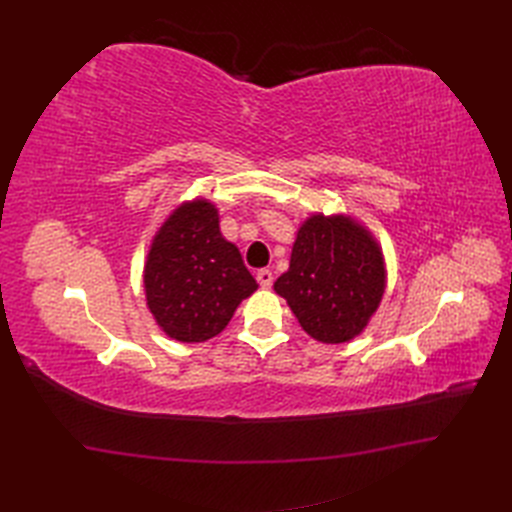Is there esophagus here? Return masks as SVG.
<instances>
[{
    "mask_svg": "<svg viewBox=\"0 0 512 512\" xmlns=\"http://www.w3.org/2000/svg\"><path fill=\"white\" fill-rule=\"evenodd\" d=\"M256 280H258V284H260L262 288H271V284H273V271L260 269V271L256 273Z\"/></svg>",
    "mask_w": 512,
    "mask_h": 512,
    "instance_id": "1",
    "label": "esophagus"
}]
</instances>
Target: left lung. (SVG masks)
Listing matches in <instances>:
<instances>
[{"label":"left lung","mask_w":512,"mask_h":512,"mask_svg":"<svg viewBox=\"0 0 512 512\" xmlns=\"http://www.w3.org/2000/svg\"><path fill=\"white\" fill-rule=\"evenodd\" d=\"M384 286L378 243L344 215H312L297 232L288 271L273 284L303 331L322 344H344L359 335Z\"/></svg>","instance_id":"left-lung-1"}]
</instances>
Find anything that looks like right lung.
Masks as SVG:
<instances>
[{
  "instance_id": "1",
  "label": "right lung",
  "mask_w": 512,
  "mask_h": 512,
  "mask_svg": "<svg viewBox=\"0 0 512 512\" xmlns=\"http://www.w3.org/2000/svg\"><path fill=\"white\" fill-rule=\"evenodd\" d=\"M258 288L207 200L183 203L153 237L145 265L147 307L177 342H207Z\"/></svg>"
}]
</instances>
